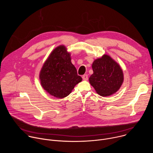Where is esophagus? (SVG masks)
I'll return each instance as SVG.
<instances>
[{
	"mask_svg": "<svg viewBox=\"0 0 153 153\" xmlns=\"http://www.w3.org/2000/svg\"><path fill=\"white\" fill-rule=\"evenodd\" d=\"M82 79H83V80H88V75H87V74L83 75Z\"/></svg>",
	"mask_w": 153,
	"mask_h": 153,
	"instance_id": "obj_1",
	"label": "esophagus"
}]
</instances>
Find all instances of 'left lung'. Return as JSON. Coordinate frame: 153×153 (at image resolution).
Returning <instances> with one entry per match:
<instances>
[{"label":"left lung","mask_w":153,"mask_h":153,"mask_svg":"<svg viewBox=\"0 0 153 153\" xmlns=\"http://www.w3.org/2000/svg\"><path fill=\"white\" fill-rule=\"evenodd\" d=\"M92 68L93 73L89 82L98 94L103 97L110 96L120 89L124 80L123 70L110 56L105 54L95 59Z\"/></svg>","instance_id":"left-lung-1"}]
</instances>
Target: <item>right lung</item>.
<instances>
[{"instance_id": "right-lung-1", "label": "right lung", "mask_w": 153, "mask_h": 153, "mask_svg": "<svg viewBox=\"0 0 153 153\" xmlns=\"http://www.w3.org/2000/svg\"><path fill=\"white\" fill-rule=\"evenodd\" d=\"M71 59V53L61 45L51 51L43 63L39 79L43 88L51 96L59 99L67 97L82 80Z\"/></svg>"}]
</instances>
